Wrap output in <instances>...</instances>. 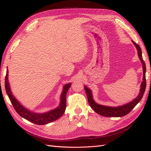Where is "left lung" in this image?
I'll use <instances>...</instances> for the list:
<instances>
[{
	"label": "left lung",
	"instance_id": "8db88e82",
	"mask_svg": "<svg viewBox=\"0 0 151 151\" xmlns=\"http://www.w3.org/2000/svg\"><path fill=\"white\" fill-rule=\"evenodd\" d=\"M132 42H133V43L136 47L137 49L139 58L140 59V60L141 61L142 63V66H143V74H144L143 81L141 84L140 93L138 95L137 97L135 99H134L133 101H131L130 103H129L125 105H123V106H121L109 107V106H102V105H99L94 101V100L93 99L92 93H91L90 89L87 88L86 86H84V89L87 94V97H88V103L90 105V106L92 108V109L95 112H96L97 113L99 114V115H101L102 116H107V117H120V116H125L132 111V109L139 103V101L143 97V95L144 94L145 88H146L145 63L142 58V50L140 47H139V45L137 44L136 43H135L134 41H132Z\"/></svg>",
	"mask_w": 151,
	"mask_h": 151
}]
</instances>
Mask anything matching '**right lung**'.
I'll return each mask as SVG.
<instances>
[{
    "label": "right lung",
    "instance_id": "1",
    "mask_svg": "<svg viewBox=\"0 0 151 151\" xmlns=\"http://www.w3.org/2000/svg\"><path fill=\"white\" fill-rule=\"evenodd\" d=\"M70 83L67 84L63 88V92L61 95V101L60 106L57 108L50 111L48 113L38 114L31 112L29 111L28 109H26L17 101V99L11 93L10 86L8 82V70H7L5 77V88L6 93L16 111L21 116L23 117L27 120L40 125L47 124V123L55 121L63 115L66 108V95L68 89L70 88Z\"/></svg>",
    "mask_w": 151,
    "mask_h": 151
}]
</instances>
